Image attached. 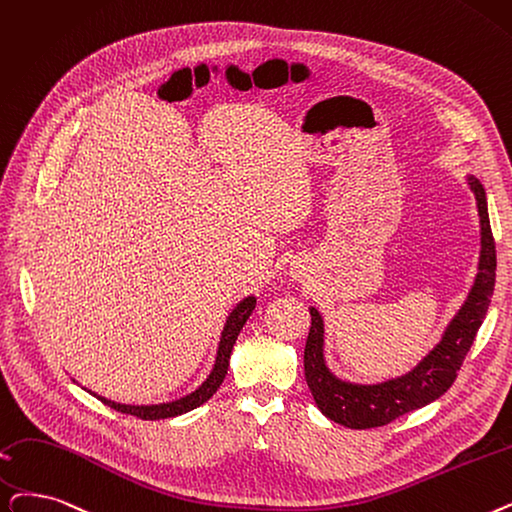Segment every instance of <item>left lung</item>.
I'll return each mask as SVG.
<instances>
[{
    "label": "left lung",
    "mask_w": 512,
    "mask_h": 512,
    "mask_svg": "<svg viewBox=\"0 0 512 512\" xmlns=\"http://www.w3.org/2000/svg\"><path fill=\"white\" fill-rule=\"evenodd\" d=\"M481 217V261L473 291L452 320L441 343L402 379L381 385H351L332 376L324 364V324L318 309L311 307V328L305 343V379L318 408L330 420L349 429H374L393 422L412 410L435 402L446 393L462 368L477 330L490 307L496 284V242L487 217L483 186L469 177Z\"/></svg>",
    "instance_id": "8db88e82"
}]
</instances>
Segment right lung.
Listing matches in <instances>:
<instances>
[{"label":"right lung","mask_w":512,"mask_h":512,"mask_svg":"<svg viewBox=\"0 0 512 512\" xmlns=\"http://www.w3.org/2000/svg\"><path fill=\"white\" fill-rule=\"evenodd\" d=\"M255 297H247L244 301H240L234 311L230 314L228 322H226V328L224 332H221V341H219V349H217V360H215V366L209 374V379L198 387L194 393L177 399V402H169V404H159V406H125V404H115L110 402V399L106 397H100L96 395L102 404H106L108 408H113L117 412H123V414H131V416H138L142 420H159V418H171V416H180L184 412H190L198 406H203L207 399L219 389V385L224 383L226 379V372H228V366H230V353L234 349V343L240 335V330L244 326V322L249 320V316L253 314L255 309Z\"/></svg>","instance_id":"obj_1"}]
</instances>
